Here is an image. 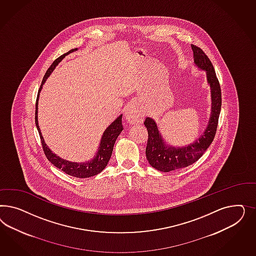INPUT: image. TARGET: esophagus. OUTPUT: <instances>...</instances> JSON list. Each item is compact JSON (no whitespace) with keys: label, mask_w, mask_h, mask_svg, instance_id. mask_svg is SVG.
<instances>
[{"label":"esophagus","mask_w":256,"mask_h":256,"mask_svg":"<svg viewBox=\"0 0 256 256\" xmlns=\"http://www.w3.org/2000/svg\"><path fill=\"white\" fill-rule=\"evenodd\" d=\"M124 116H126V120L130 124H136V123H139L142 120V114H140L139 112L133 106H130L126 110Z\"/></svg>","instance_id":"esophagus-1"}]
</instances>
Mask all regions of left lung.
Listing matches in <instances>:
<instances>
[{"instance_id": "1", "label": "left lung", "mask_w": 256, "mask_h": 256, "mask_svg": "<svg viewBox=\"0 0 256 256\" xmlns=\"http://www.w3.org/2000/svg\"><path fill=\"white\" fill-rule=\"evenodd\" d=\"M195 64L198 68L206 71L208 82L211 88V114L204 132L199 139L188 146L174 148L166 146L158 126L152 118H146L148 140L146 154L149 164L160 172H170L188 167L196 162L210 148L217 132L218 117L222 108V91L212 62L199 46L192 45Z\"/></svg>"}]
</instances>
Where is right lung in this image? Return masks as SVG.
Instances as JSON below:
<instances>
[{"label": "right lung", "mask_w": 256, "mask_h": 256, "mask_svg": "<svg viewBox=\"0 0 256 256\" xmlns=\"http://www.w3.org/2000/svg\"><path fill=\"white\" fill-rule=\"evenodd\" d=\"M77 50L78 48H72V50H70L68 52L58 57L54 62L52 64V66L48 68V70H46V74L42 80L41 86L39 88L38 94L36 103V116H34V118H36V128L38 130L39 136H40V140H41V144H42V148H43L46 158L52 163L55 167H57L58 169L62 170V172H64L66 174H70L71 176L78 178H91L94 176H96L98 174H100V172L104 170L105 167L107 166L108 160L110 158L112 153V150H114V142L116 140L117 137L119 136V134L123 130L122 114L120 116L117 117L116 119L106 128V130L104 132L103 135H102L98 151L96 152V154L94 156V158H92L89 162H71L68 160H62L61 158H59L58 156L55 155L54 153H52V151L48 148L46 144H45V140L43 139V136H42L40 128H39L38 120L39 94H40V91L42 89V86L45 84L46 78L50 75V73L54 71L55 66L61 62L66 55L70 54Z\"/></svg>", "instance_id": "add662e5"}]
</instances>
